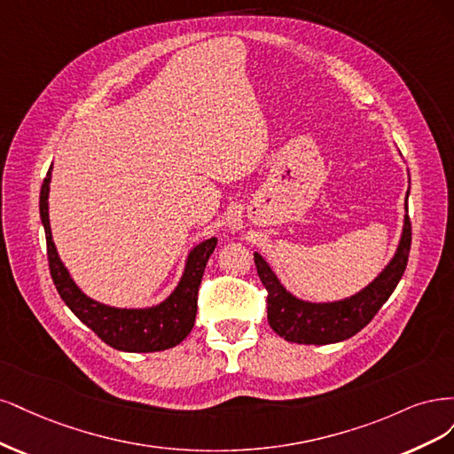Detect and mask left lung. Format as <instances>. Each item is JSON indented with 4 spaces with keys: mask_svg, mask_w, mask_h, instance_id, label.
Instances as JSON below:
<instances>
[{
    "mask_svg": "<svg viewBox=\"0 0 454 454\" xmlns=\"http://www.w3.org/2000/svg\"><path fill=\"white\" fill-rule=\"evenodd\" d=\"M405 215L402 236L396 253L388 260L375 279L358 290L356 294L335 301L301 300L279 281L266 258L254 253V264L262 285L268 288V320L271 330L290 343L301 345H330L340 343L358 333L398 286L407 266L409 248H411V223Z\"/></svg>",
    "mask_w": 454,
    "mask_h": 454,
    "instance_id": "1",
    "label": "left lung"
}]
</instances>
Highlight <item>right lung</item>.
I'll return each instance as SVG.
<instances>
[{
    "label": "right lung",
    "mask_w": 454,
    "mask_h": 454,
    "mask_svg": "<svg viewBox=\"0 0 454 454\" xmlns=\"http://www.w3.org/2000/svg\"><path fill=\"white\" fill-rule=\"evenodd\" d=\"M52 166L41 186L39 215L47 236V253L52 281L58 294L75 317L89 326L101 341L124 353H156L179 345L192 332L198 311V288L203 270L215 251L216 239L209 238L190 248L181 279L171 294L149 307H114L101 303L73 281L60 254L56 251L49 218Z\"/></svg>",
    "instance_id": "right-lung-1"
}]
</instances>
